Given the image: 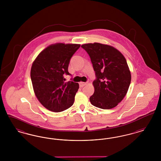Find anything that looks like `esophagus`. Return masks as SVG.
Here are the masks:
<instances>
[{
	"label": "esophagus",
	"mask_w": 161,
	"mask_h": 161,
	"mask_svg": "<svg viewBox=\"0 0 161 161\" xmlns=\"http://www.w3.org/2000/svg\"><path fill=\"white\" fill-rule=\"evenodd\" d=\"M86 84V83H84V82H80V83H79V85H80V87H84Z\"/></svg>",
	"instance_id": "esophagus-1"
}]
</instances>
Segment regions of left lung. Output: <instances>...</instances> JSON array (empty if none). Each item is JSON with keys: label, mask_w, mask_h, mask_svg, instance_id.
<instances>
[{"label": "left lung", "mask_w": 161, "mask_h": 161, "mask_svg": "<svg viewBox=\"0 0 161 161\" xmlns=\"http://www.w3.org/2000/svg\"><path fill=\"white\" fill-rule=\"evenodd\" d=\"M81 47L89 54L95 72V91L89 98L91 104L103 109L116 107L125 96L131 82L125 57L115 47L98 43L84 44Z\"/></svg>", "instance_id": "left-lung-1"}]
</instances>
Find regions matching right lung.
<instances>
[{"label":"right lung","instance_id":"add662e5","mask_svg":"<svg viewBox=\"0 0 161 161\" xmlns=\"http://www.w3.org/2000/svg\"><path fill=\"white\" fill-rule=\"evenodd\" d=\"M78 44L57 43L47 47L34 61L31 78L34 91L40 103L54 112L71 107L79 88L77 83L64 82V75H71L68 66Z\"/></svg>","mask_w":161,"mask_h":161}]
</instances>
